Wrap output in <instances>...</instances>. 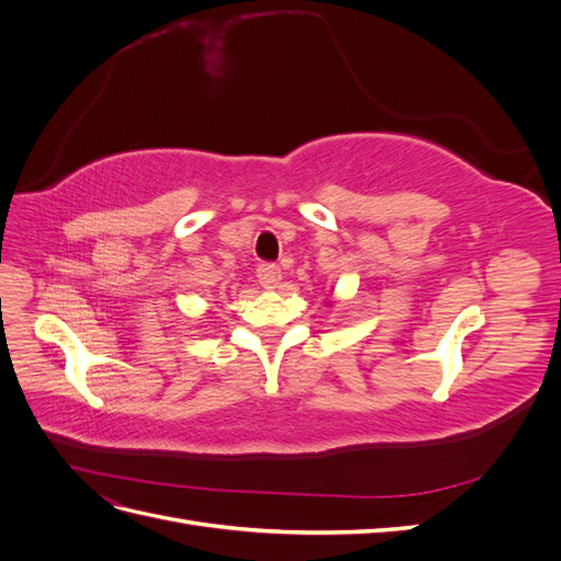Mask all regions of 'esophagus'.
Returning a JSON list of instances; mask_svg holds the SVG:
<instances>
[{"label":"esophagus","instance_id":"34e87169","mask_svg":"<svg viewBox=\"0 0 561 561\" xmlns=\"http://www.w3.org/2000/svg\"><path fill=\"white\" fill-rule=\"evenodd\" d=\"M257 278L262 283V287H268V290H274L280 283V268L276 264H260L257 266Z\"/></svg>","mask_w":561,"mask_h":561}]
</instances>
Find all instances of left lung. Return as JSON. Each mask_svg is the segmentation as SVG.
Instances as JSON below:
<instances>
[{"mask_svg": "<svg viewBox=\"0 0 561 561\" xmlns=\"http://www.w3.org/2000/svg\"><path fill=\"white\" fill-rule=\"evenodd\" d=\"M332 304H334V301H328V307H332Z\"/></svg>", "mask_w": 561, "mask_h": 561, "instance_id": "8db88e82", "label": "left lung"}]
</instances>
